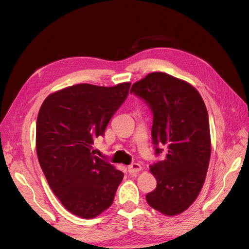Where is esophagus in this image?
<instances>
[{"instance_id":"esophagus-1","label":"esophagus","mask_w":249,"mask_h":249,"mask_svg":"<svg viewBox=\"0 0 249 249\" xmlns=\"http://www.w3.org/2000/svg\"><path fill=\"white\" fill-rule=\"evenodd\" d=\"M141 169H142V167L139 165V163H136L135 162V163H131L130 166H128L127 170L131 174V173H137V172L141 171Z\"/></svg>"}]
</instances>
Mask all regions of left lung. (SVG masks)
Here are the masks:
<instances>
[{
    "label": "left lung",
    "mask_w": 249,
    "mask_h": 249,
    "mask_svg": "<svg viewBox=\"0 0 249 249\" xmlns=\"http://www.w3.org/2000/svg\"><path fill=\"white\" fill-rule=\"evenodd\" d=\"M130 93L150 106L155 153L165 152V160L150 166L157 186L146 195L147 203L166 216L181 214L197 199L210 162V124L203 99L190 83L160 71L135 82Z\"/></svg>",
    "instance_id": "8db88e82"
}]
</instances>
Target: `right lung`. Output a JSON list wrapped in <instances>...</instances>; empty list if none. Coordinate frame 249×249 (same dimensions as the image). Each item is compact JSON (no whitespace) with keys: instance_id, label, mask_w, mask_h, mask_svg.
<instances>
[{"instance_id":"obj_1","label":"right lung","mask_w":249,"mask_h":249,"mask_svg":"<svg viewBox=\"0 0 249 249\" xmlns=\"http://www.w3.org/2000/svg\"><path fill=\"white\" fill-rule=\"evenodd\" d=\"M114 87L81 83L47 96L36 122V152L50 188L67 211L91 219L109 209L124 174L95 156L94 140L128 95Z\"/></svg>"}]
</instances>
